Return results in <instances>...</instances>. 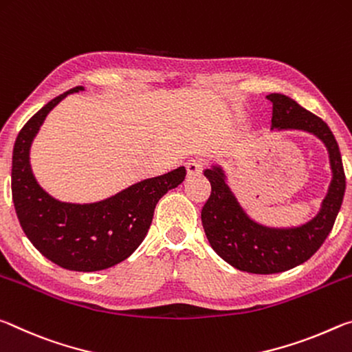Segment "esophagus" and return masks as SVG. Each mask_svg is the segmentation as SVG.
<instances>
[{
  "mask_svg": "<svg viewBox=\"0 0 352 352\" xmlns=\"http://www.w3.org/2000/svg\"><path fill=\"white\" fill-rule=\"evenodd\" d=\"M186 166L188 176H198L201 175V171H203V162H201L199 159H190Z\"/></svg>",
  "mask_w": 352,
  "mask_h": 352,
  "instance_id": "esophagus-1",
  "label": "esophagus"
}]
</instances>
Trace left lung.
I'll return each mask as SVG.
<instances>
[{
	"label": "left lung",
	"instance_id": "8db88e82",
	"mask_svg": "<svg viewBox=\"0 0 352 352\" xmlns=\"http://www.w3.org/2000/svg\"><path fill=\"white\" fill-rule=\"evenodd\" d=\"M272 129L310 132L327 148L332 181L315 218L298 228H267L251 220L235 199L220 166L204 170L212 193L201 210L203 228L210 246L234 268L254 274H274L309 261L332 230L342 207L346 177L342 155L332 131L320 117L306 111L292 98L272 94Z\"/></svg>",
	"mask_w": 352,
	"mask_h": 352
}]
</instances>
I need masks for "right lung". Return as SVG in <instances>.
Returning a JSON list of instances; mask_svg holds the SVG:
<instances>
[{"label":"right lung","instance_id":"right-lung-1","mask_svg":"<svg viewBox=\"0 0 352 352\" xmlns=\"http://www.w3.org/2000/svg\"><path fill=\"white\" fill-rule=\"evenodd\" d=\"M79 90L84 87L56 96L19 132L12 154V199L21 229L46 258L73 272H100L123 262L140 246L155 204L186 179L187 171L179 166L91 204L62 203L50 197L32 175L30 148L51 109Z\"/></svg>","mask_w":352,"mask_h":352}]
</instances>
